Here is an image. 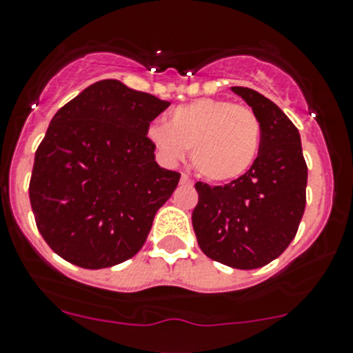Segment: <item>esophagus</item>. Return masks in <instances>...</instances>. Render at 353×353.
Instances as JSON below:
<instances>
[{
    "mask_svg": "<svg viewBox=\"0 0 353 353\" xmlns=\"http://www.w3.org/2000/svg\"><path fill=\"white\" fill-rule=\"evenodd\" d=\"M181 183H183V184H193V181H191L190 177L186 176V174H183V176H181Z\"/></svg>",
    "mask_w": 353,
    "mask_h": 353,
    "instance_id": "1",
    "label": "esophagus"
}]
</instances>
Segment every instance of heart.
<instances>
[{
	"mask_svg": "<svg viewBox=\"0 0 353 353\" xmlns=\"http://www.w3.org/2000/svg\"><path fill=\"white\" fill-rule=\"evenodd\" d=\"M148 139L163 162H179L191 150V163L201 177L229 183L255 163L262 128L255 112L245 105L201 98L174 108L169 124L153 122Z\"/></svg>",
	"mask_w": 353,
	"mask_h": 353,
	"instance_id": "1",
	"label": "heart"
}]
</instances>
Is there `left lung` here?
<instances>
[{
	"instance_id": "8db88e82",
	"label": "left lung",
	"mask_w": 353,
	"mask_h": 353,
	"mask_svg": "<svg viewBox=\"0 0 353 353\" xmlns=\"http://www.w3.org/2000/svg\"><path fill=\"white\" fill-rule=\"evenodd\" d=\"M262 128L259 157L245 176L208 186L198 181L193 229L208 259L234 269H259L278 259L305 210L307 163L299 129L285 112L250 88H231Z\"/></svg>"
}]
</instances>
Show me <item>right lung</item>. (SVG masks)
Masks as SVG:
<instances>
[{
    "label": "right lung",
    "instance_id": "add662e5",
    "mask_svg": "<svg viewBox=\"0 0 353 353\" xmlns=\"http://www.w3.org/2000/svg\"><path fill=\"white\" fill-rule=\"evenodd\" d=\"M169 105L105 79L54 114L34 157L29 198L57 255L82 269H105L141 250L181 177L155 162L146 136Z\"/></svg>",
    "mask_w": 353,
    "mask_h": 353
}]
</instances>
